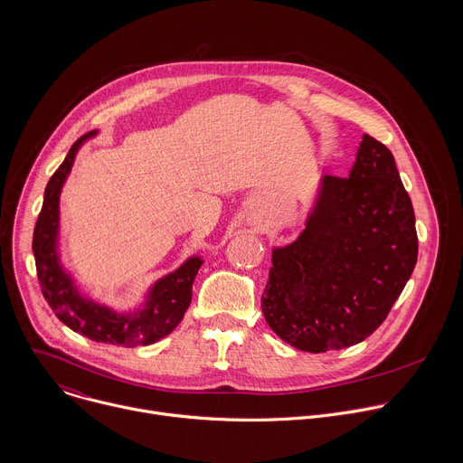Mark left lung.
Wrapping results in <instances>:
<instances>
[{
	"mask_svg": "<svg viewBox=\"0 0 463 463\" xmlns=\"http://www.w3.org/2000/svg\"><path fill=\"white\" fill-rule=\"evenodd\" d=\"M416 260L411 197L392 152L364 134L350 175H324L306 229L273 250L263 317L302 352L354 346L383 324Z\"/></svg>",
	"mask_w": 463,
	"mask_h": 463,
	"instance_id": "left-lung-1",
	"label": "left lung"
}]
</instances>
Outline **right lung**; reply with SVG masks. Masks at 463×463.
Segmentation results:
<instances>
[{"instance_id": "1", "label": "right lung", "mask_w": 463, "mask_h": 463, "mask_svg": "<svg viewBox=\"0 0 463 463\" xmlns=\"http://www.w3.org/2000/svg\"><path fill=\"white\" fill-rule=\"evenodd\" d=\"M95 134L97 131H90L71 146L45 186L43 205L33 236L38 282L43 298L54 315L73 332L97 343L120 345L126 348L148 346L166 337L181 322L190 306L192 284L203 260L200 256H192L179 269L157 280L146 297V304L134 313H117L79 293L73 279L60 266L56 250L58 202L61 184L71 172L79 148Z\"/></svg>"}]
</instances>
